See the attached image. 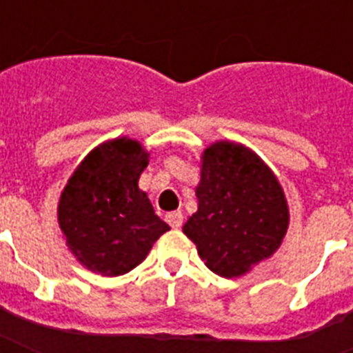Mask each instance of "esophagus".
Listing matches in <instances>:
<instances>
[{
  "label": "esophagus",
  "mask_w": 353,
  "mask_h": 353,
  "mask_svg": "<svg viewBox=\"0 0 353 353\" xmlns=\"http://www.w3.org/2000/svg\"><path fill=\"white\" fill-rule=\"evenodd\" d=\"M166 221H168V225L174 227V229H179V227L183 225V212L181 210L168 212V214H166Z\"/></svg>",
  "instance_id": "1"
}]
</instances>
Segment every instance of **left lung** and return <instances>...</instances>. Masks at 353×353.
<instances>
[{
	"label": "left lung",
	"instance_id": "left-lung-1",
	"mask_svg": "<svg viewBox=\"0 0 353 353\" xmlns=\"http://www.w3.org/2000/svg\"><path fill=\"white\" fill-rule=\"evenodd\" d=\"M198 210L183 232L212 273L234 279L280 247L290 225L284 190L273 170L243 144L218 141L201 155Z\"/></svg>",
	"mask_w": 353,
	"mask_h": 353
}]
</instances>
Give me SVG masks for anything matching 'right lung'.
<instances>
[{
    "label": "right lung",
    "instance_id": "1",
    "mask_svg": "<svg viewBox=\"0 0 353 353\" xmlns=\"http://www.w3.org/2000/svg\"><path fill=\"white\" fill-rule=\"evenodd\" d=\"M146 166L148 152L139 141L113 139L85 155L62 190L58 225L69 251L93 273L132 271L170 231L139 188Z\"/></svg>",
    "mask_w": 353,
    "mask_h": 353
}]
</instances>
